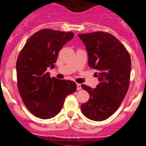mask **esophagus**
<instances>
[{
  "label": "esophagus",
  "instance_id": "obj_1",
  "mask_svg": "<svg viewBox=\"0 0 146 146\" xmlns=\"http://www.w3.org/2000/svg\"><path fill=\"white\" fill-rule=\"evenodd\" d=\"M77 90H78V91L82 89V87H81V85L79 84V83H77Z\"/></svg>",
  "mask_w": 146,
  "mask_h": 146
}]
</instances>
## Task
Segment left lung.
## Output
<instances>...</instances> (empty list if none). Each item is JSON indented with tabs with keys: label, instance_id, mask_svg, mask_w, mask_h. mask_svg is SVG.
<instances>
[{
	"label": "left lung",
	"instance_id": "obj_1",
	"mask_svg": "<svg viewBox=\"0 0 146 146\" xmlns=\"http://www.w3.org/2000/svg\"><path fill=\"white\" fill-rule=\"evenodd\" d=\"M88 53V66L96 69L99 80L96 88L82 85L90 94L81 105L86 117L96 121L106 120L116 111L129 89L131 58L123 44L106 32L78 34Z\"/></svg>",
	"mask_w": 146,
	"mask_h": 146
}]
</instances>
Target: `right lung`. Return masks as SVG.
Returning a JSON list of instances; mask_svg holds the SVG:
<instances>
[{"mask_svg":"<svg viewBox=\"0 0 146 146\" xmlns=\"http://www.w3.org/2000/svg\"><path fill=\"white\" fill-rule=\"evenodd\" d=\"M73 37L72 32L40 30L28 38L18 55V91L27 109L39 118L55 116L66 97L76 91L75 82L50 77L47 72L48 67H55L59 51Z\"/></svg>","mask_w":146,"mask_h":146,"instance_id":"add662e5","label":"right lung"}]
</instances>
